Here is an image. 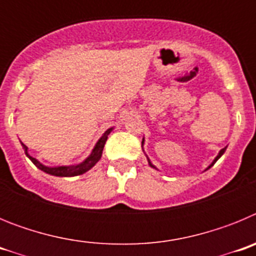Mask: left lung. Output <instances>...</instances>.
<instances>
[{"label":"left lung","instance_id":"obj_1","mask_svg":"<svg viewBox=\"0 0 256 256\" xmlns=\"http://www.w3.org/2000/svg\"><path fill=\"white\" fill-rule=\"evenodd\" d=\"M142 144H144V142H142ZM224 151H226V148H222V150L219 151V154H218V155H216V159H214V160H212V164L209 165V166H208V169H209V168H212V165L216 164V160H218L219 158H220V156L223 155V154H224ZM148 164H150V166H152V168H155V166H154V165L151 164V162H150V159H148Z\"/></svg>","mask_w":256,"mask_h":256}]
</instances>
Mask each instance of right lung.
I'll list each match as a JSON object with an SVG mask.
<instances>
[{
  "label": "right lung",
  "instance_id": "1",
  "mask_svg": "<svg viewBox=\"0 0 256 256\" xmlns=\"http://www.w3.org/2000/svg\"><path fill=\"white\" fill-rule=\"evenodd\" d=\"M112 128L106 130L105 133L102 134L98 141H97L96 146L92 150L91 155L88 156L87 159L84 162H82L80 164H76V165H65V166H46V165L40 164L36 158H32L30 155L28 154V148H26V144H22V148L26 151V155L28 156L29 159L32 160V162L37 166L38 169L40 170H44V173L47 174H51V176H56V177H76V176H80V174L86 173L88 172L92 166L96 165V162L101 159V155H102V150H104V146L106 144V140H108V133L112 132Z\"/></svg>",
  "mask_w": 256,
  "mask_h": 256
}]
</instances>
